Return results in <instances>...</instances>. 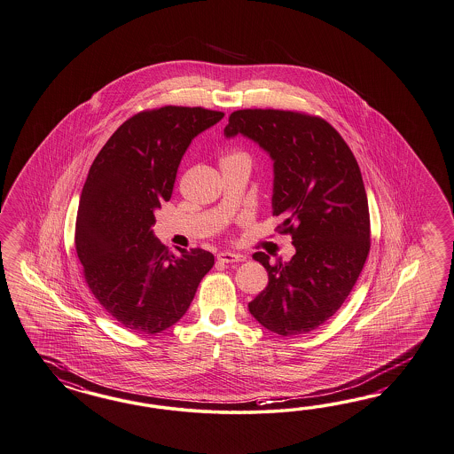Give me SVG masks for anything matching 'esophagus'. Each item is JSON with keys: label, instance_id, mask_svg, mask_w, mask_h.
Listing matches in <instances>:
<instances>
[{"label": "esophagus", "instance_id": "34e87169", "mask_svg": "<svg viewBox=\"0 0 454 454\" xmlns=\"http://www.w3.org/2000/svg\"><path fill=\"white\" fill-rule=\"evenodd\" d=\"M218 259H220L221 262H241V261H245L246 256H243V254H236V253H230V251H224V253L218 254Z\"/></svg>", "mask_w": 454, "mask_h": 454}]
</instances>
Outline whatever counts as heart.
<instances>
[{
  "mask_svg": "<svg viewBox=\"0 0 454 454\" xmlns=\"http://www.w3.org/2000/svg\"><path fill=\"white\" fill-rule=\"evenodd\" d=\"M239 155H241V153H236V155H230V157H239Z\"/></svg>",
  "mask_w": 454,
  "mask_h": 454,
  "instance_id": "b5f03b06",
  "label": "heart"
}]
</instances>
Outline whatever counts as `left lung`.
<instances>
[{
    "label": "left lung",
    "mask_w": 454,
    "mask_h": 454,
    "mask_svg": "<svg viewBox=\"0 0 454 454\" xmlns=\"http://www.w3.org/2000/svg\"><path fill=\"white\" fill-rule=\"evenodd\" d=\"M236 135L272 160V215L284 218L295 247L278 264L254 254L270 284L249 312L282 337L314 331L340 309L367 261L370 216L358 163L331 123L299 112H233L224 137Z\"/></svg>",
    "instance_id": "1"
}]
</instances>
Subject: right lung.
Returning a JSON list of instances; mask_svg holds the SVG:
<instances>
[{"mask_svg": "<svg viewBox=\"0 0 454 454\" xmlns=\"http://www.w3.org/2000/svg\"><path fill=\"white\" fill-rule=\"evenodd\" d=\"M224 117L201 107L140 112L114 132L81 193L75 251L87 284L114 319L137 333L184 317L215 256L173 254L153 234L155 211L172 196L178 165L196 135Z\"/></svg>", "mask_w": 454, "mask_h": 454, "instance_id": "1", "label": "right lung"}]
</instances>
